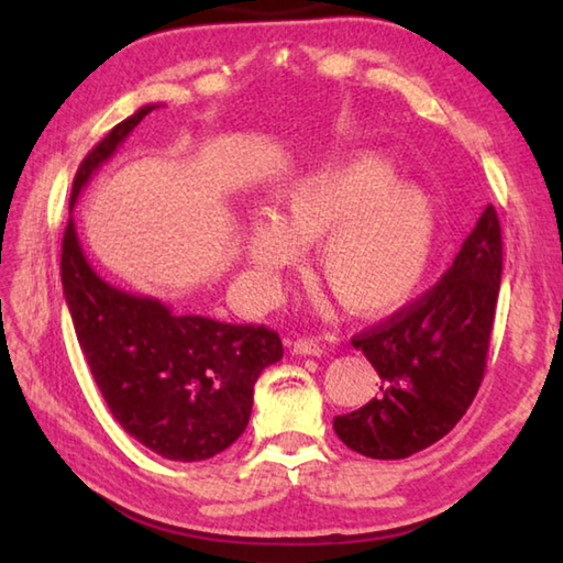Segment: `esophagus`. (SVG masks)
<instances>
[{
    "label": "esophagus",
    "instance_id": "obj_1",
    "mask_svg": "<svg viewBox=\"0 0 563 563\" xmlns=\"http://www.w3.org/2000/svg\"><path fill=\"white\" fill-rule=\"evenodd\" d=\"M292 353L295 355H317L319 357L321 353H324V345H321L314 339H297L292 343Z\"/></svg>",
    "mask_w": 563,
    "mask_h": 563
}]
</instances>
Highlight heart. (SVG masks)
<instances>
[{"label": "heart", "instance_id": "obj_1", "mask_svg": "<svg viewBox=\"0 0 563 563\" xmlns=\"http://www.w3.org/2000/svg\"><path fill=\"white\" fill-rule=\"evenodd\" d=\"M278 198L280 214L263 210L244 227L258 300H271L278 275L319 238V278L351 312L385 317L421 290L438 249V206L421 186L397 181L385 157L357 154L324 164Z\"/></svg>", "mask_w": 563, "mask_h": 563}]
</instances>
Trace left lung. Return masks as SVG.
Returning a JSON list of instances; mask_svg holds the SVG:
<instances>
[{
	"label": "left lung",
	"mask_w": 563,
	"mask_h": 563,
	"mask_svg": "<svg viewBox=\"0 0 563 563\" xmlns=\"http://www.w3.org/2000/svg\"><path fill=\"white\" fill-rule=\"evenodd\" d=\"M500 271V222L486 206L440 283L353 339L382 385L363 409L333 418L345 445L373 460H404L457 426L484 379Z\"/></svg>",
	"instance_id": "8db88e82"
}]
</instances>
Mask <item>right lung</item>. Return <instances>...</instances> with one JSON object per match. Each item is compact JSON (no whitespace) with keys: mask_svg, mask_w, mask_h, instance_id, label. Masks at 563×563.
Wrapping results in <instances>:
<instances>
[{"mask_svg":"<svg viewBox=\"0 0 563 563\" xmlns=\"http://www.w3.org/2000/svg\"><path fill=\"white\" fill-rule=\"evenodd\" d=\"M154 109L142 106L84 157L69 212L91 174ZM59 273L81 353L125 433L174 462L210 460L244 433L258 375L283 357L278 333L176 314L154 297L113 288L89 266L71 218Z\"/></svg>","mask_w":563,"mask_h":563,"instance_id":"right-lung-1","label":"right lung"}]
</instances>
